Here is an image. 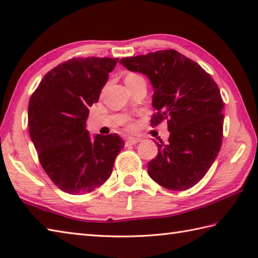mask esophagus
<instances>
[{
  "mask_svg": "<svg viewBox=\"0 0 258 258\" xmlns=\"http://www.w3.org/2000/svg\"><path fill=\"white\" fill-rule=\"evenodd\" d=\"M141 141V138H127L125 141V145L126 146H130V145H137Z\"/></svg>",
  "mask_w": 258,
  "mask_h": 258,
  "instance_id": "obj_1",
  "label": "esophagus"
}]
</instances>
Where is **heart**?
I'll list each match as a JSON object with an SVG mask.
<instances>
[{
  "mask_svg": "<svg viewBox=\"0 0 258 258\" xmlns=\"http://www.w3.org/2000/svg\"><path fill=\"white\" fill-rule=\"evenodd\" d=\"M138 77H140V76H138V75H135V74H130V75H127V76H126V78H125V82H128V81H132V80H135V78H138Z\"/></svg>",
  "mask_w": 258,
  "mask_h": 258,
  "instance_id": "b5f03b06",
  "label": "heart"
}]
</instances>
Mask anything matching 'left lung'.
I'll return each mask as SVG.
<instances>
[{"label":"left lung","mask_w":258,"mask_h":258,"mask_svg":"<svg viewBox=\"0 0 258 258\" xmlns=\"http://www.w3.org/2000/svg\"><path fill=\"white\" fill-rule=\"evenodd\" d=\"M130 72L146 75L152 85L151 125L167 120L168 142H156L158 155L148 174L169 190H186L202 180L221 149L223 100L212 76L175 50L123 58Z\"/></svg>","instance_id":"1"}]
</instances>
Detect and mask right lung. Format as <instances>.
Masks as SVG:
<instances>
[{"label":"right lung","instance_id":"1","mask_svg":"<svg viewBox=\"0 0 258 258\" xmlns=\"http://www.w3.org/2000/svg\"><path fill=\"white\" fill-rule=\"evenodd\" d=\"M118 59L74 58L46 74L28 104L30 139L52 182L71 195L93 191L111 175L125 142L119 135L86 130L90 107L98 102Z\"/></svg>","mask_w":258,"mask_h":258}]
</instances>
